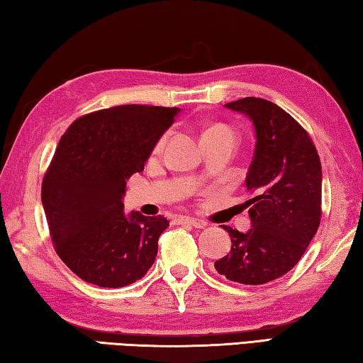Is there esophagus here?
Wrapping results in <instances>:
<instances>
[{"label":"esophagus","mask_w":363,"mask_h":363,"mask_svg":"<svg viewBox=\"0 0 363 363\" xmlns=\"http://www.w3.org/2000/svg\"><path fill=\"white\" fill-rule=\"evenodd\" d=\"M176 223H177V224H189V225L195 227V229H205V227H206L205 220L194 219V218H189V216H179V218H176Z\"/></svg>","instance_id":"1"}]
</instances>
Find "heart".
<instances>
[{
	"label": "heart",
	"mask_w": 363,
	"mask_h": 363,
	"mask_svg": "<svg viewBox=\"0 0 363 363\" xmlns=\"http://www.w3.org/2000/svg\"><path fill=\"white\" fill-rule=\"evenodd\" d=\"M211 131H227V133H232V131L229 130V128H225V126H213V128H210V130H208L206 133H211ZM206 133H205V134H206ZM163 144H164V138H163L162 140H160L158 145L162 147Z\"/></svg>",
	"instance_id": "1"
}]
</instances>
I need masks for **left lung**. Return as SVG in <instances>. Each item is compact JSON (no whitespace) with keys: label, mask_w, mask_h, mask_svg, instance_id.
I'll return each instance as SVG.
<instances>
[{"label":"left lung","mask_w":363,"mask_h":363,"mask_svg":"<svg viewBox=\"0 0 363 363\" xmlns=\"http://www.w3.org/2000/svg\"><path fill=\"white\" fill-rule=\"evenodd\" d=\"M255 126V155L247 173L251 229L229 232V255L214 262L237 284L262 285L296 266L320 224L322 164L304 128L277 104L261 97L229 102Z\"/></svg>","instance_id":"8db88e82"}]
</instances>
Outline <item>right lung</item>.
Returning <instances> with one entry per match:
<instances>
[{
    "mask_svg": "<svg viewBox=\"0 0 363 363\" xmlns=\"http://www.w3.org/2000/svg\"><path fill=\"white\" fill-rule=\"evenodd\" d=\"M179 112L134 104L104 108L73 121L60 139L41 201L59 257L88 284L131 285L155 262L169 220L126 214L123 195Z\"/></svg>",
    "mask_w": 363,
    "mask_h": 363,
    "instance_id": "add662e5",
    "label": "right lung"
}]
</instances>
